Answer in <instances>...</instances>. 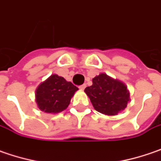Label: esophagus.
<instances>
[{"mask_svg": "<svg viewBox=\"0 0 161 161\" xmlns=\"http://www.w3.org/2000/svg\"><path fill=\"white\" fill-rule=\"evenodd\" d=\"M86 87V84H85V85H82V86H79V88H80L81 90H84Z\"/></svg>", "mask_w": 161, "mask_h": 161, "instance_id": "1", "label": "esophagus"}]
</instances>
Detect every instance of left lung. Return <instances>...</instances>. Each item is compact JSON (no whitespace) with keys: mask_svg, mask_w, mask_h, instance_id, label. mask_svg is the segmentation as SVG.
<instances>
[{"mask_svg":"<svg viewBox=\"0 0 161 161\" xmlns=\"http://www.w3.org/2000/svg\"><path fill=\"white\" fill-rule=\"evenodd\" d=\"M96 111L107 115H116L126 108L130 94L124 84L100 74L93 78V85L85 89Z\"/></svg>","mask_w":161,"mask_h":161,"instance_id":"8db88e82","label":"left lung"}]
</instances>
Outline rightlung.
Instances as JSON below:
<instances>
[{"instance_id": "obj_1", "label": "right lung", "mask_w": 161, "mask_h": 161, "mask_svg": "<svg viewBox=\"0 0 161 161\" xmlns=\"http://www.w3.org/2000/svg\"><path fill=\"white\" fill-rule=\"evenodd\" d=\"M78 88L58 75H50L36 90V102L39 108L49 114L64 111Z\"/></svg>"}]
</instances>
